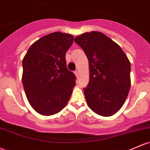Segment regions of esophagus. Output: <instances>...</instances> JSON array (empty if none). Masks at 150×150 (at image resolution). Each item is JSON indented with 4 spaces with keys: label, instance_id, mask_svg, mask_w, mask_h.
<instances>
[{
    "label": "esophagus",
    "instance_id": "obj_1",
    "mask_svg": "<svg viewBox=\"0 0 150 150\" xmlns=\"http://www.w3.org/2000/svg\"><path fill=\"white\" fill-rule=\"evenodd\" d=\"M74 73H75V76H76L77 78H78V76H79V72H78V70H75V71L74 72Z\"/></svg>",
    "mask_w": 150,
    "mask_h": 150
}]
</instances>
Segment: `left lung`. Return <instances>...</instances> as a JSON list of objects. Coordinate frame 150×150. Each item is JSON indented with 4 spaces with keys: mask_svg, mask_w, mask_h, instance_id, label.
<instances>
[{
    "mask_svg": "<svg viewBox=\"0 0 150 150\" xmlns=\"http://www.w3.org/2000/svg\"><path fill=\"white\" fill-rule=\"evenodd\" d=\"M89 61L90 78L84 88L89 108L104 117L113 115L124 105L130 88V62L120 46L98 31L77 36Z\"/></svg>",
    "mask_w": 150,
    "mask_h": 150,
    "instance_id": "obj_1",
    "label": "left lung"
}]
</instances>
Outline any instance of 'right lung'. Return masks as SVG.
I'll return each mask as SVG.
<instances>
[{"label":"right lung","instance_id":"right-lung-1","mask_svg":"<svg viewBox=\"0 0 150 150\" xmlns=\"http://www.w3.org/2000/svg\"><path fill=\"white\" fill-rule=\"evenodd\" d=\"M73 39L70 34L52 33L33 43L23 59L25 93L39 114H57L71 97L76 78L67 70L65 54Z\"/></svg>","mask_w":150,"mask_h":150}]
</instances>
